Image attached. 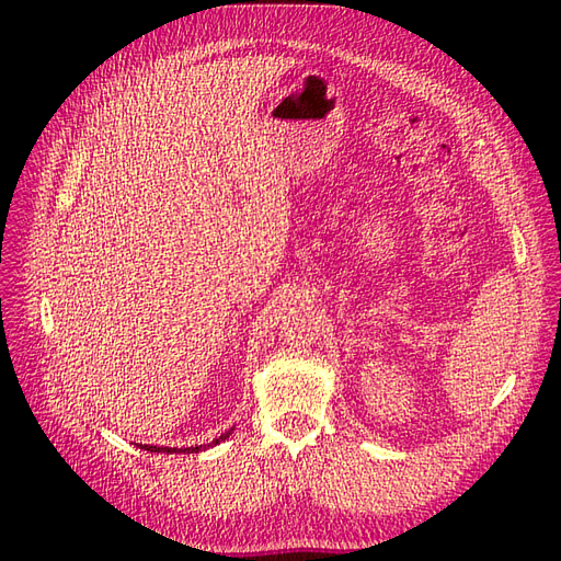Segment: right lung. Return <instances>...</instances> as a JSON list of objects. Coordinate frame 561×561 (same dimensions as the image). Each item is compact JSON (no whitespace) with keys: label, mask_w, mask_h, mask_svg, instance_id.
<instances>
[{"label":"right lung","mask_w":561,"mask_h":561,"mask_svg":"<svg viewBox=\"0 0 561 561\" xmlns=\"http://www.w3.org/2000/svg\"><path fill=\"white\" fill-rule=\"evenodd\" d=\"M231 435V431H227V433H222L219 435L217 439H213L210 445H198V447H186V449H178V447H151V445H140V449H147V451H165V454H196V451H201V449H206V447H213V445H219L222 443V439H227Z\"/></svg>","instance_id":"obj_1"}]
</instances>
